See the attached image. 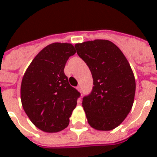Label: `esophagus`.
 Returning a JSON list of instances; mask_svg holds the SVG:
<instances>
[{"label":"esophagus","mask_w":157,"mask_h":157,"mask_svg":"<svg viewBox=\"0 0 157 157\" xmlns=\"http://www.w3.org/2000/svg\"><path fill=\"white\" fill-rule=\"evenodd\" d=\"M77 90H78V91H82V89H81V86H77Z\"/></svg>","instance_id":"obj_1"}]
</instances>
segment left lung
<instances>
[{
    "instance_id": "8db88e82",
    "label": "left lung",
    "mask_w": 157,
    "mask_h": 157,
    "mask_svg": "<svg viewBox=\"0 0 157 157\" xmlns=\"http://www.w3.org/2000/svg\"><path fill=\"white\" fill-rule=\"evenodd\" d=\"M75 47L93 78L91 92L82 103L89 125L98 130L116 128L128 115L135 99V79L128 61L117 45L106 40Z\"/></svg>"
}]
</instances>
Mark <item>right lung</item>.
Segmentation results:
<instances>
[{
    "mask_svg": "<svg viewBox=\"0 0 157 157\" xmlns=\"http://www.w3.org/2000/svg\"><path fill=\"white\" fill-rule=\"evenodd\" d=\"M75 52L71 44H51L36 55L23 75L22 107L31 122L44 132L67 127L76 107L80 93L64 73L66 61Z\"/></svg>",
    "mask_w": 157,
    "mask_h": 157,
    "instance_id": "1",
    "label": "right lung"
}]
</instances>
